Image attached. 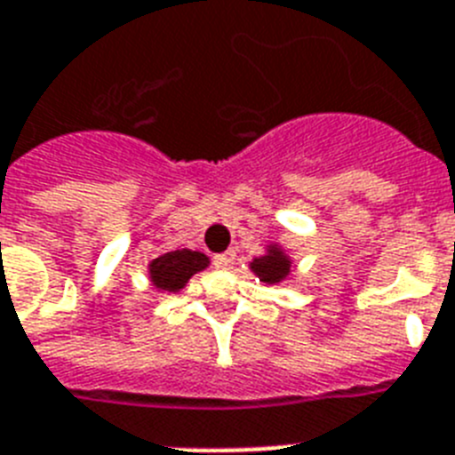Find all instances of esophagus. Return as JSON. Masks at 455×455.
<instances>
[{
    "mask_svg": "<svg viewBox=\"0 0 455 455\" xmlns=\"http://www.w3.org/2000/svg\"><path fill=\"white\" fill-rule=\"evenodd\" d=\"M232 265H235V255L232 253H220L213 258V267L216 269H230Z\"/></svg>",
    "mask_w": 455,
    "mask_h": 455,
    "instance_id": "esophagus-1",
    "label": "esophagus"
}]
</instances>
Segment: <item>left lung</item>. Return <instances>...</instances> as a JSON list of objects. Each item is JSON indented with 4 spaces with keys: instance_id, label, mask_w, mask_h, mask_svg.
<instances>
[{
    "instance_id": "8db88e82",
    "label": "left lung",
    "mask_w": 455,
    "mask_h": 455,
    "mask_svg": "<svg viewBox=\"0 0 455 455\" xmlns=\"http://www.w3.org/2000/svg\"><path fill=\"white\" fill-rule=\"evenodd\" d=\"M290 267H292L290 258L283 253L281 248H275V246H271L269 253L267 255H262V258H255L253 262H251V269H253V274L258 275L262 283H269V285H274V283H281L283 278H287V275H290Z\"/></svg>"
}]
</instances>
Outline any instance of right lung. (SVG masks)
I'll list each match as a JSON object with an SVG mask.
<instances>
[{"label": "right lung", "mask_w": 455, "mask_h": 455, "mask_svg": "<svg viewBox=\"0 0 455 455\" xmlns=\"http://www.w3.org/2000/svg\"><path fill=\"white\" fill-rule=\"evenodd\" d=\"M207 255L197 253V251H188V248H181V251H170V253H163L161 258L151 259L149 278L158 290L180 292L181 287L188 283L190 275L207 269Z\"/></svg>", "instance_id": "1"}]
</instances>
